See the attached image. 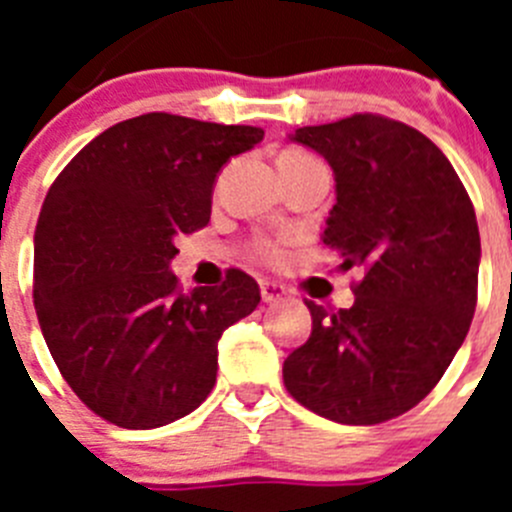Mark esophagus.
Returning <instances> with one entry per match:
<instances>
[{
	"label": "esophagus",
	"instance_id": "esophagus-1",
	"mask_svg": "<svg viewBox=\"0 0 512 512\" xmlns=\"http://www.w3.org/2000/svg\"><path fill=\"white\" fill-rule=\"evenodd\" d=\"M284 297H287V287H284V284L269 282V279H264V282H261V300H264L266 305L282 302Z\"/></svg>",
	"mask_w": 512,
	"mask_h": 512
}]
</instances>
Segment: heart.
<instances>
[{
    "mask_svg": "<svg viewBox=\"0 0 512 512\" xmlns=\"http://www.w3.org/2000/svg\"><path fill=\"white\" fill-rule=\"evenodd\" d=\"M287 153H297V151H287ZM256 251H259L261 256H266V259H279V256H282V246L269 241H261L259 246H256Z\"/></svg>",
    "mask_w": 512,
    "mask_h": 512,
    "instance_id": "obj_1",
    "label": "heart"
}]
</instances>
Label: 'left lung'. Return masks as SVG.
I'll list each match as a JSON object with an SVG mask.
<instances>
[{
	"mask_svg": "<svg viewBox=\"0 0 512 512\" xmlns=\"http://www.w3.org/2000/svg\"><path fill=\"white\" fill-rule=\"evenodd\" d=\"M289 140L333 169L323 243L364 279L346 310L305 300L312 333L284 384L328 420L384 423L436 387L467 338L482 256L472 200L441 148L397 120L354 115Z\"/></svg>",
	"mask_w": 512,
	"mask_h": 512,
	"instance_id": "8db88e82",
	"label": "left lung"
}]
</instances>
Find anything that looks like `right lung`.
Here are the masks:
<instances>
[{
    "label": "right lung",
    "mask_w": 512,
    "mask_h": 512,
    "mask_svg": "<svg viewBox=\"0 0 512 512\" xmlns=\"http://www.w3.org/2000/svg\"><path fill=\"white\" fill-rule=\"evenodd\" d=\"M264 130L148 112L81 148L48 189L35 228V312L53 361L104 420L148 431L200 408L217 341L261 302L256 279L182 295L176 238L210 223L230 158Z\"/></svg>",
    "instance_id": "obj_1"
}]
</instances>
